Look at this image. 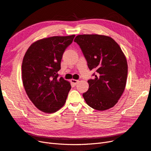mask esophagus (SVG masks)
<instances>
[{
	"mask_svg": "<svg viewBox=\"0 0 151 151\" xmlns=\"http://www.w3.org/2000/svg\"><path fill=\"white\" fill-rule=\"evenodd\" d=\"M71 83H72L73 85H76L77 83H78V80H75V79H71Z\"/></svg>",
	"mask_w": 151,
	"mask_h": 151,
	"instance_id": "obj_1",
	"label": "esophagus"
}]
</instances>
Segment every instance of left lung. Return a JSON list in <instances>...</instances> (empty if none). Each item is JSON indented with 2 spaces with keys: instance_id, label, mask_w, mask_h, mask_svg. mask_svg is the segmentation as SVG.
Here are the masks:
<instances>
[{
  "instance_id": "1",
  "label": "left lung",
  "mask_w": 151,
  "mask_h": 151,
  "mask_svg": "<svg viewBox=\"0 0 151 151\" xmlns=\"http://www.w3.org/2000/svg\"><path fill=\"white\" fill-rule=\"evenodd\" d=\"M74 41L80 45L88 68L96 71L95 78L88 80V91L83 94L86 103L101 111L114 107L127 79V61L121 47L110 37L97 34L77 35Z\"/></svg>"
}]
</instances>
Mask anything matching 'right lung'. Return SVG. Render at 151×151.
Masks as SVG:
<instances>
[{
    "label": "right lung",
    "mask_w": 151,
    "mask_h": 151,
    "mask_svg": "<svg viewBox=\"0 0 151 151\" xmlns=\"http://www.w3.org/2000/svg\"><path fill=\"white\" fill-rule=\"evenodd\" d=\"M75 35L54 36L37 40L29 47L22 63V80L29 100L38 109L53 113L64 105L71 88L58 78L63 54Z\"/></svg>",
    "instance_id": "obj_1"
}]
</instances>
